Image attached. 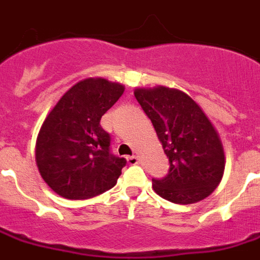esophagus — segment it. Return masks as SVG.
I'll list each match as a JSON object with an SVG mask.
<instances>
[{
    "mask_svg": "<svg viewBox=\"0 0 260 260\" xmlns=\"http://www.w3.org/2000/svg\"><path fill=\"white\" fill-rule=\"evenodd\" d=\"M126 161L131 164V166H135V164H139V156L132 155L126 157Z\"/></svg>",
    "mask_w": 260,
    "mask_h": 260,
    "instance_id": "obj_1",
    "label": "esophagus"
}]
</instances>
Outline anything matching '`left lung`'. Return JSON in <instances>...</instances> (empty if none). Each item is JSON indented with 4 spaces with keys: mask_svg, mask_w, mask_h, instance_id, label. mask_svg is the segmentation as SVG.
<instances>
[{
    "mask_svg": "<svg viewBox=\"0 0 260 260\" xmlns=\"http://www.w3.org/2000/svg\"><path fill=\"white\" fill-rule=\"evenodd\" d=\"M135 97L151 119L170 161L163 179L152 187L163 199L191 204L211 195L224 171L219 135L199 105L178 89H136Z\"/></svg>",
    "mask_w": 260,
    "mask_h": 260,
    "instance_id": "left-lung-1",
    "label": "left lung"
}]
</instances>
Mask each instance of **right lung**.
Wrapping results in <instances>:
<instances>
[{
    "mask_svg": "<svg viewBox=\"0 0 260 260\" xmlns=\"http://www.w3.org/2000/svg\"><path fill=\"white\" fill-rule=\"evenodd\" d=\"M124 86L105 79L77 82L42 124L36 160L40 174L65 199H89L111 189L126 160L112 153L111 135L100 125Z\"/></svg>",
    "mask_w": 260,
    "mask_h": 260,
    "instance_id": "right-lung-1",
    "label": "right lung"
}]
</instances>
